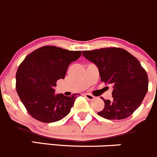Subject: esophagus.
Instances as JSON below:
<instances>
[{
    "mask_svg": "<svg viewBox=\"0 0 157 157\" xmlns=\"http://www.w3.org/2000/svg\"><path fill=\"white\" fill-rule=\"evenodd\" d=\"M85 97L87 99H88L89 101H93L94 99V96H93L92 94H88V93L85 94Z\"/></svg>",
    "mask_w": 157,
    "mask_h": 157,
    "instance_id": "obj_1",
    "label": "esophagus"
}]
</instances>
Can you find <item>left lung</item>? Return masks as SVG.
I'll return each instance as SVG.
<instances>
[{
  "instance_id": "left-lung-1",
  "label": "left lung",
  "mask_w": 157,
  "mask_h": 157,
  "mask_svg": "<svg viewBox=\"0 0 157 157\" xmlns=\"http://www.w3.org/2000/svg\"><path fill=\"white\" fill-rule=\"evenodd\" d=\"M82 55L97 66L101 81L113 86V99L101 98L105 108L98 114L108 120L131 116L148 91V76L137 59L125 49L114 47L83 51Z\"/></svg>"
}]
</instances>
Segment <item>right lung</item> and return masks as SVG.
<instances>
[{"label":"right lung","mask_w":157,"mask_h":157,"mask_svg":"<svg viewBox=\"0 0 157 157\" xmlns=\"http://www.w3.org/2000/svg\"><path fill=\"white\" fill-rule=\"evenodd\" d=\"M82 55L54 46L36 49L26 57L16 74L17 92L33 118L52 123L69 114L79 94H55L59 79H64L68 66Z\"/></svg>","instance_id":"obj_1"}]
</instances>
